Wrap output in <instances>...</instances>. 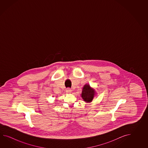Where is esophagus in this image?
I'll return each mask as SVG.
<instances>
[{
  "mask_svg": "<svg viewBox=\"0 0 148 148\" xmlns=\"http://www.w3.org/2000/svg\"><path fill=\"white\" fill-rule=\"evenodd\" d=\"M66 92L67 93H71V89H70V88H67L66 90Z\"/></svg>",
  "mask_w": 148,
  "mask_h": 148,
  "instance_id": "1",
  "label": "esophagus"
}]
</instances>
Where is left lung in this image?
Here are the masks:
<instances>
[{
	"instance_id": "1",
	"label": "left lung",
	"mask_w": 148,
	"mask_h": 148,
	"mask_svg": "<svg viewBox=\"0 0 148 148\" xmlns=\"http://www.w3.org/2000/svg\"><path fill=\"white\" fill-rule=\"evenodd\" d=\"M95 95L94 89L91 88L88 84L85 85L82 90V97L86 103L91 102Z\"/></svg>"
}]
</instances>
